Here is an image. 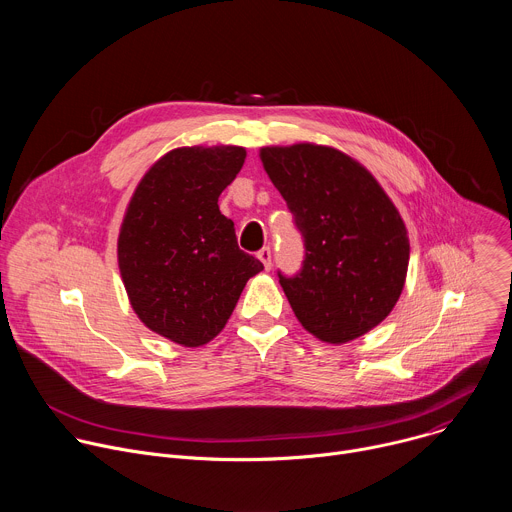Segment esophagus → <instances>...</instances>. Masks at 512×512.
I'll list each match as a JSON object with an SVG mask.
<instances>
[{
    "label": "esophagus",
    "mask_w": 512,
    "mask_h": 512,
    "mask_svg": "<svg viewBox=\"0 0 512 512\" xmlns=\"http://www.w3.org/2000/svg\"><path fill=\"white\" fill-rule=\"evenodd\" d=\"M257 257H259V261L263 263L265 269H271V249H269V247H263V249L257 253Z\"/></svg>",
    "instance_id": "34e87169"
}]
</instances>
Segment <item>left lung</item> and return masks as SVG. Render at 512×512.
I'll use <instances>...</instances> for the list:
<instances>
[{"label": "left lung", "mask_w": 512, "mask_h": 512, "mask_svg": "<svg viewBox=\"0 0 512 512\" xmlns=\"http://www.w3.org/2000/svg\"><path fill=\"white\" fill-rule=\"evenodd\" d=\"M259 156L304 237L300 273H277L291 310L328 344L367 334L405 285L409 237L399 210L367 168L328 145H271Z\"/></svg>", "instance_id": "left-lung-1"}]
</instances>
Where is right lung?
<instances>
[{"label": "right lung", "mask_w": 512, "mask_h": 512, "mask_svg": "<svg viewBox=\"0 0 512 512\" xmlns=\"http://www.w3.org/2000/svg\"><path fill=\"white\" fill-rule=\"evenodd\" d=\"M239 145H192L162 156L125 210L117 261L137 318L194 348L231 318L245 283L263 263L237 245L218 196L245 164Z\"/></svg>", "instance_id": "obj_1"}]
</instances>
